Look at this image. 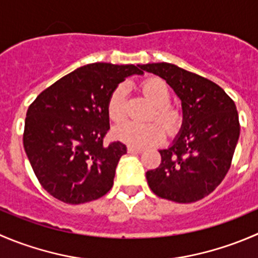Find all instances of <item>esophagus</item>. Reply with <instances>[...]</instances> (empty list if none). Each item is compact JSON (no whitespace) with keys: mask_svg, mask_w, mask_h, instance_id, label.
Wrapping results in <instances>:
<instances>
[{"mask_svg":"<svg viewBox=\"0 0 258 258\" xmlns=\"http://www.w3.org/2000/svg\"><path fill=\"white\" fill-rule=\"evenodd\" d=\"M127 151H128L130 154H141V152L144 151V149H141V147L128 146V147H127Z\"/></svg>","mask_w":258,"mask_h":258,"instance_id":"esophagus-1","label":"esophagus"}]
</instances>
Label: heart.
Returning a JSON list of instances; mask_svg holds the SVG:
<instances>
[{"instance_id": "heart-1", "label": "heart", "mask_w": 258, "mask_h": 258, "mask_svg": "<svg viewBox=\"0 0 258 258\" xmlns=\"http://www.w3.org/2000/svg\"><path fill=\"white\" fill-rule=\"evenodd\" d=\"M141 92L145 98L155 106L150 118L156 117L167 131H174L180 122V113L167 104L170 101L167 84L159 78L147 79L141 84ZM107 112L109 118L114 122L122 121L126 117V87L118 86L112 92L107 103ZM114 135L127 145L145 147L161 142L165 137V131L157 122L136 123L126 121L114 128Z\"/></svg>"}]
</instances>
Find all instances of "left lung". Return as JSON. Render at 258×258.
Masks as SVG:
<instances>
[{"mask_svg": "<svg viewBox=\"0 0 258 258\" xmlns=\"http://www.w3.org/2000/svg\"><path fill=\"white\" fill-rule=\"evenodd\" d=\"M141 69L164 79L181 102L182 123L161 164L146 172L157 197L192 203L209 196L231 167L239 139L234 102L219 86L170 62L144 64Z\"/></svg>", "mask_w": 258, "mask_h": 258, "instance_id": "left-lung-1", "label": "left lung"}]
</instances>
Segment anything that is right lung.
<instances>
[{
    "mask_svg": "<svg viewBox=\"0 0 258 258\" xmlns=\"http://www.w3.org/2000/svg\"><path fill=\"white\" fill-rule=\"evenodd\" d=\"M141 66L93 62L67 74L29 107L24 149L37 180L67 204L96 201L111 190L126 145L103 144L109 130L107 103Z\"/></svg>",
    "mask_w": 258,
    "mask_h": 258,
    "instance_id": "add662e5",
    "label": "right lung"
}]
</instances>
